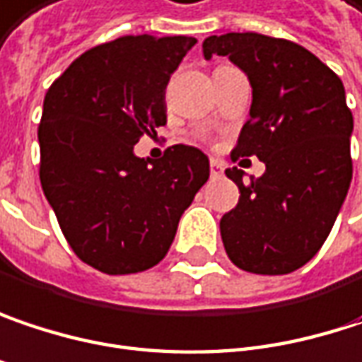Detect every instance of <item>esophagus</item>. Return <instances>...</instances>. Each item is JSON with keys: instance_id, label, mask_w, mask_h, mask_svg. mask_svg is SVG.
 I'll return each instance as SVG.
<instances>
[{"instance_id": "obj_1", "label": "esophagus", "mask_w": 362, "mask_h": 362, "mask_svg": "<svg viewBox=\"0 0 362 362\" xmlns=\"http://www.w3.org/2000/svg\"><path fill=\"white\" fill-rule=\"evenodd\" d=\"M221 176H223V161L211 159V178H221Z\"/></svg>"}]
</instances>
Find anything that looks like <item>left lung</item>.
<instances>
[{
    "mask_svg": "<svg viewBox=\"0 0 362 362\" xmlns=\"http://www.w3.org/2000/svg\"><path fill=\"white\" fill-rule=\"evenodd\" d=\"M203 55H228L248 76L250 117L232 157L257 155L261 178L226 170L240 190L219 221L230 261L281 276L309 263L332 232L352 180V114L344 84L311 51L259 33L214 35Z\"/></svg>",
    "mask_w": 362,
    "mask_h": 362,
    "instance_id": "obj_1",
    "label": "left lung"
}]
</instances>
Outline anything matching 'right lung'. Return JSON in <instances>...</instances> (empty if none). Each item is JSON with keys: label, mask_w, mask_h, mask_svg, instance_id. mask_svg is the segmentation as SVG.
I'll return each mask as SVG.
<instances>
[{"label": "right lung", "mask_w": 362, "mask_h": 362, "mask_svg": "<svg viewBox=\"0 0 362 362\" xmlns=\"http://www.w3.org/2000/svg\"><path fill=\"white\" fill-rule=\"evenodd\" d=\"M194 37H119L76 57L51 84L39 124L41 186L72 250L110 274H139L172 247L182 214L209 178L203 151L134 155L168 122L165 86Z\"/></svg>", "instance_id": "add662e5"}]
</instances>
